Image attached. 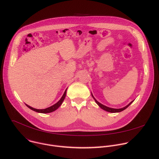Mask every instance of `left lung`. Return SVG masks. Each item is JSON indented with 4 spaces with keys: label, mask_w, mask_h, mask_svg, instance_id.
Returning a JSON list of instances; mask_svg holds the SVG:
<instances>
[{
    "label": "left lung",
    "mask_w": 159,
    "mask_h": 159,
    "mask_svg": "<svg viewBox=\"0 0 159 159\" xmlns=\"http://www.w3.org/2000/svg\"><path fill=\"white\" fill-rule=\"evenodd\" d=\"M91 95H92V97L93 98V99H94V101H95V102L96 103V104H97L101 108H102L103 110H105V111H108V112H111V113H118V112H120V111L124 110L125 109H126L130 105H131V104L134 102V100L132 101V102H130L127 105H126L125 107H123V108H113L108 107H107V106H105V105H103L102 104V103H100L99 102H98V101L95 99V98L94 97V96L93 95L92 93H91Z\"/></svg>",
    "instance_id": "obj_1"
}]
</instances>
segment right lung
<instances>
[{"label":"right lung","mask_w":159,"mask_h":159,"mask_svg":"<svg viewBox=\"0 0 159 159\" xmlns=\"http://www.w3.org/2000/svg\"><path fill=\"white\" fill-rule=\"evenodd\" d=\"M66 90H67V88H66V89L65 90V91L64 94H63L62 97L61 98V99L58 101V102H57L56 103H55L54 105H52L51 107H48V108H45V109H36V108H33V107H30V106H29V105H26V104H25V105H26L27 107H28L30 109H31V110H34V111H36V112H38V113H48L52 112V111H55L56 110H57V108H58L62 105V103H63V101H64V99H65V96H66Z\"/></svg>","instance_id":"obj_1"}]
</instances>
